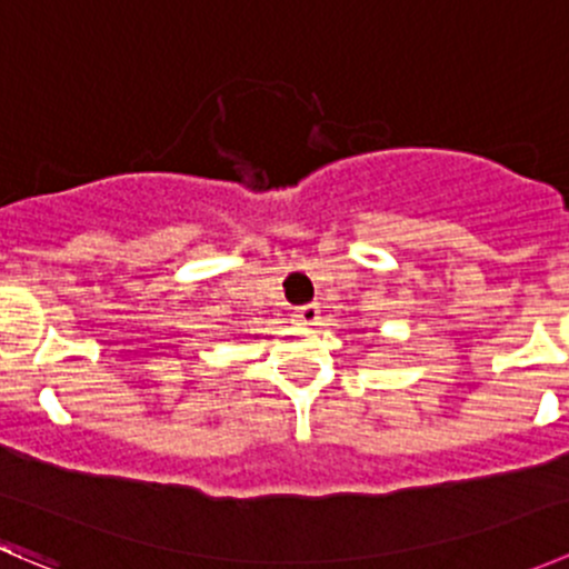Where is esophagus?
<instances>
[{
  "mask_svg": "<svg viewBox=\"0 0 569 569\" xmlns=\"http://www.w3.org/2000/svg\"><path fill=\"white\" fill-rule=\"evenodd\" d=\"M319 306H302L295 311V319L300 321V325H319Z\"/></svg>",
  "mask_w": 569,
  "mask_h": 569,
  "instance_id": "34e87169",
  "label": "esophagus"
}]
</instances>
